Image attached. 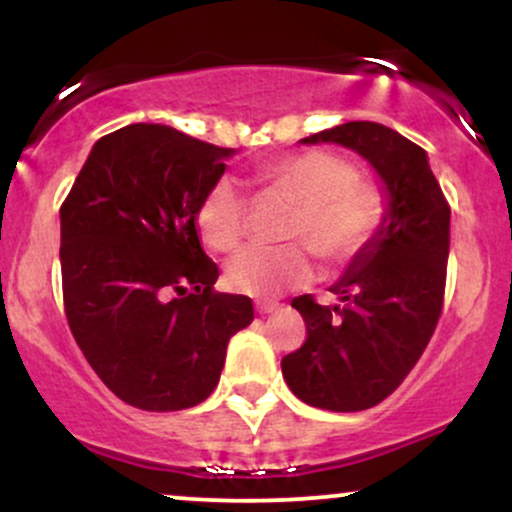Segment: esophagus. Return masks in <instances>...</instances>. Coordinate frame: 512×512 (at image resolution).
Segmentation results:
<instances>
[{
    "instance_id": "34e87169",
    "label": "esophagus",
    "mask_w": 512,
    "mask_h": 512,
    "mask_svg": "<svg viewBox=\"0 0 512 512\" xmlns=\"http://www.w3.org/2000/svg\"><path fill=\"white\" fill-rule=\"evenodd\" d=\"M255 310L260 315H267V313H276V310H279V303L276 301H257L255 303Z\"/></svg>"
}]
</instances>
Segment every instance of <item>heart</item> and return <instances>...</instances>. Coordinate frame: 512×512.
I'll list each match as a JSON object with an SVG mask.
<instances>
[{"mask_svg":"<svg viewBox=\"0 0 512 512\" xmlns=\"http://www.w3.org/2000/svg\"><path fill=\"white\" fill-rule=\"evenodd\" d=\"M267 190L296 204L284 228V248H245L226 267V281L245 296H276L313 279V250L327 264L356 255L383 221L385 202L368 182L356 180L349 161L330 151H303L260 173ZM197 226L214 250L231 252L248 233V207L236 182L221 178L197 209Z\"/></svg>","mask_w":512,"mask_h":512,"instance_id":"b5f03b06","label":"heart"}]
</instances>
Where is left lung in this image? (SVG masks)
Returning <instances> with one entry per match:
<instances>
[{
	"mask_svg": "<svg viewBox=\"0 0 512 512\" xmlns=\"http://www.w3.org/2000/svg\"><path fill=\"white\" fill-rule=\"evenodd\" d=\"M303 144H339L366 158L387 207L373 238L330 291L334 305L293 298L308 337L281 358L286 385L327 411H363L390 397L424 354L443 310L450 207L421 146L378 122H346Z\"/></svg>",
	"mask_w": 512,
	"mask_h": 512,
	"instance_id": "8db88e82",
	"label": "left lung"
}]
</instances>
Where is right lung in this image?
<instances>
[{
  "label": "right lung",
  "instance_id": "obj_1",
  "mask_svg": "<svg viewBox=\"0 0 512 512\" xmlns=\"http://www.w3.org/2000/svg\"><path fill=\"white\" fill-rule=\"evenodd\" d=\"M236 151L166 125L93 144L60 209L64 313L98 378L144 411H180L219 385L226 346L255 317L216 293L197 236L202 197Z\"/></svg>",
  "mask_w": 512,
  "mask_h": 512
}]
</instances>
